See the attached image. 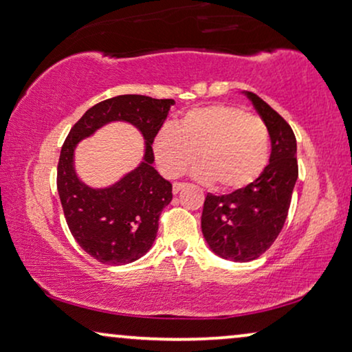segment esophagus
Instances as JSON below:
<instances>
[{"instance_id": "obj_1", "label": "esophagus", "mask_w": 352, "mask_h": 352, "mask_svg": "<svg viewBox=\"0 0 352 352\" xmlns=\"http://www.w3.org/2000/svg\"><path fill=\"white\" fill-rule=\"evenodd\" d=\"M185 186H186V184H184V182H175V184H173V186H172V193L177 195L180 190H184Z\"/></svg>"}]
</instances>
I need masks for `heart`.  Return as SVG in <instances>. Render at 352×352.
Listing matches in <instances>:
<instances>
[{
  "mask_svg": "<svg viewBox=\"0 0 352 352\" xmlns=\"http://www.w3.org/2000/svg\"><path fill=\"white\" fill-rule=\"evenodd\" d=\"M270 135L259 117L236 106L210 104L185 112L173 125L159 130L154 159L164 175L179 177L203 166L196 177L220 191H236L259 179L269 161Z\"/></svg>",
  "mask_w": 352,
  "mask_h": 352,
  "instance_id": "1",
  "label": "heart"
}]
</instances>
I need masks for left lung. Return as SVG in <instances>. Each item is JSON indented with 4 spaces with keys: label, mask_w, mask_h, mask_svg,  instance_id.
I'll return each instance as SVG.
<instances>
[{
    "label": "left lung",
    "mask_w": 352,
    "mask_h": 352,
    "mask_svg": "<svg viewBox=\"0 0 352 352\" xmlns=\"http://www.w3.org/2000/svg\"><path fill=\"white\" fill-rule=\"evenodd\" d=\"M245 95L269 129L270 162L246 188L220 196L208 193L201 215L210 250L236 262L254 261L274 245L287 220L298 180L296 137L289 124L254 93Z\"/></svg>",
    "instance_id": "8db88e82"
}]
</instances>
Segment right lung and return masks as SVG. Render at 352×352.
<instances>
[{"label":"right lung","mask_w":352,"mask_h":352,"mask_svg":"<svg viewBox=\"0 0 352 352\" xmlns=\"http://www.w3.org/2000/svg\"><path fill=\"white\" fill-rule=\"evenodd\" d=\"M173 100L120 95L90 107L70 129L60 148L58 193L69 230L85 252L107 265H124L146 254L156 240L159 215L172 201V184L153 167V142ZM114 120L129 121L147 140L144 162L109 189H91L73 170L80 139Z\"/></svg>","instance_id":"1"}]
</instances>
